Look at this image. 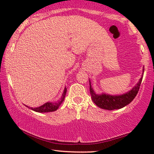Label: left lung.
<instances>
[{
  "mask_svg": "<svg viewBox=\"0 0 154 154\" xmlns=\"http://www.w3.org/2000/svg\"><path fill=\"white\" fill-rule=\"evenodd\" d=\"M144 69L143 68V72ZM142 74L141 78L139 80L137 83L129 91L122 94H116L112 95L104 92L101 94L96 93L93 88L92 87L91 83L90 81V92L91 94V98L93 102L98 107L101 109H106V110H114V109H119L125 106L126 105L129 104L135 97L137 94L140 89L141 83H142L143 75Z\"/></svg>",
  "mask_w": 154,
  "mask_h": 154,
  "instance_id": "1",
  "label": "left lung"
}]
</instances>
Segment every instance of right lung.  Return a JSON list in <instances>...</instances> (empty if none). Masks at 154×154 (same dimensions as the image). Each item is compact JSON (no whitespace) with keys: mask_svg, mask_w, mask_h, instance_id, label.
<instances>
[{"mask_svg":"<svg viewBox=\"0 0 154 154\" xmlns=\"http://www.w3.org/2000/svg\"><path fill=\"white\" fill-rule=\"evenodd\" d=\"M66 88L65 87L64 89V91H63V93L62 94V97H61L60 99L59 100L57 101V102H48L45 103V104L41 105L38 107H29L26 105H25L26 107H28L29 109H31L32 111H34L35 112L38 113H48V112H52V111H56L57 109H58L59 107L62 103L64 102L65 99V95H66Z\"/></svg>","mask_w":154,"mask_h":154,"instance_id":"add662e5","label":"right lung"}]
</instances>
